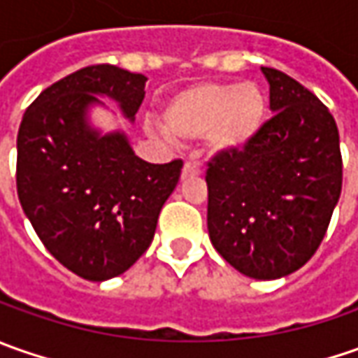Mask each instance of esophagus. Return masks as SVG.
<instances>
[{"mask_svg": "<svg viewBox=\"0 0 358 358\" xmlns=\"http://www.w3.org/2000/svg\"><path fill=\"white\" fill-rule=\"evenodd\" d=\"M201 167L197 159H189L183 165V171H181V179H193V177H199Z\"/></svg>", "mask_w": 358, "mask_h": 358, "instance_id": "1", "label": "esophagus"}]
</instances>
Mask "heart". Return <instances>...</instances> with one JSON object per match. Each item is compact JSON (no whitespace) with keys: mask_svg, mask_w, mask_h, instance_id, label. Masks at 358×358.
Listing matches in <instances>:
<instances>
[{"mask_svg":"<svg viewBox=\"0 0 358 358\" xmlns=\"http://www.w3.org/2000/svg\"><path fill=\"white\" fill-rule=\"evenodd\" d=\"M265 115L267 99L257 83H197L163 107V129L179 143L207 137L213 153L231 155L259 135Z\"/></svg>","mask_w":358,"mask_h":358,"instance_id":"obj_1","label":"heart"}]
</instances>
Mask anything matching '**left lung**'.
<instances>
[{
  "instance_id": "obj_1",
  "label": "left lung",
  "mask_w": 358,
  "mask_h": 358,
  "mask_svg": "<svg viewBox=\"0 0 358 358\" xmlns=\"http://www.w3.org/2000/svg\"><path fill=\"white\" fill-rule=\"evenodd\" d=\"M275 113L243 151L205 175L211 243L239 273L271 281L301 268L323 241L343 187L338 129L315 93L261 67Z\"/></svg>"
}]
</instances>
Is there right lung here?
Returning a JSON list of instances; mask_svg holds the SVG:
<instances>
[{"instance_id": "right-lung-1", "label": "right lung", "mask_w": 358, "mask_h": 358, "mask_svg": "<svg viewBox=\"0 0 358 358\" xmlns=\"http://www.w3.org/2000/svg\"><path fill=\"white\" fill-rule=\"evenodd\" d=\"M145 81L115 65H90L41 91L21 119V209L49 253L87 281L117 277L149 249L181 175V159L147 163L123 131L91 125V107H105L99 97L135 121Z\"/></svg>"}]
</instances>
